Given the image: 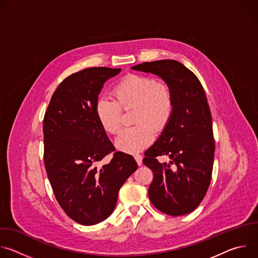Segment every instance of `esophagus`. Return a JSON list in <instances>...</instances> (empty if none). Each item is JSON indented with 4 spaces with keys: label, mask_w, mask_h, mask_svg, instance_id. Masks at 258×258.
Listing matches in <instances>:
<instances>
[{
    "label": "esophagus",
    "mask_w": 258,
    "mask_h": 258,
    "mask_svg": "<svg viewBox=\"0 0 258 258\" xmlns=\"http://www.w3.org/2000/svg\"><path fill=\"white\" fill-rule=\"evenodd\" d=\"M135 159H136L138 165H141V164H142V159H143V158H142V155L136 154V155H135Z\"/></svg>",
    "instance_id": "34e87169"
}]
</instances>
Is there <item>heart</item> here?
I'll return each instance as SVG.
<instances>
[{
  "label": "heart",
  "instance_id": "b5f03b06",
  "mask_svg": "<svg viewBox=\"0 0 258 258\" xmlns=\"http://www.w3.org/2000/svg\"><path fill=\"white\" fill-rule=\"evenodd\" d=\"M113 93L115 100L103 97L97 102L99 122L107 133L116 135L122 126L120 107H136L134 121L137 124L118 136L116 146L123 152H140L152 143L154 128L161 131L170 120L174 107L173 93L166 83L140 75L124 77Z\"/></svg>",
  "mask_w": 258,
  "mask_h": 258
}]
</instances>
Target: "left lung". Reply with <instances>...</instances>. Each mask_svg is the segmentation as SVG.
<instances>
[{
	"label": "left lung",
	"instance_id": "obj_1",
	"mask_svg": "<svg viewBox=\"0 0 258 258\" xmlns=\"http://www.w3.org/2000/svg\"><path fill=\"white\" fill-rule=\"evenodd\" d=\"M132 69L159 77L174 98L170 120L143 159L153 171L150 201L165 214H188L203 200L213 167L215 145L204 89L194 73L175 60L145 62ZM158 156H167L170 161L160 164Z\"/></svg>",
	"mask_w": 258,
	"mask_h": 258
}]
</instances>
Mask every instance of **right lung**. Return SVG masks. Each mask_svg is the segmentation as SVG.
<instances>
[{
    "label": "right lung",
    "mask_w": 258,
    "mask_h": 258,
    "mask_svg": "<svg viewBox=\"0 0 258 258\" xmlns=\"http://www.w3.org/2000/svg\"><path fill=\"white\" fill-rule=\"evenodd\" d=\"M120 68L92 67L66 78L54 92L44 117L45 166L55 197L75 222L99 224L116 206L118 191L138 168L135 158L115 150L96 114L104 84Z\"/></svg>",
    "instance_id": "right-lung-1"
}]
</instances>
